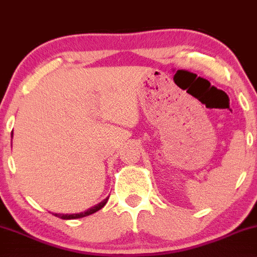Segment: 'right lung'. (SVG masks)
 Masks as SVG:
<instances>
[{"label":"right lung","instance_id":"right-lung-1","mask_svg":"<svg viewBox=\"0 0 257 257\" xmlns=\"http://www.w3.org/2000/svg\"><path fill=\"white\" fill-rule=\"evenodd\" d=\"M12 135H13V133H12ZM107 199L106 198L105 200H102L101 203H99L98 205L93 206V208L88 209L87 211H84V213H81V214H72V215H61V214H54L57 217H60V219L63 220H73V219H81V217H84V216H88V215H91L94 213H96V211L100 210L101 208H104V205L107 203Z\"/></svg>","mask_w":257,"mask_h":257}]
</instances>
